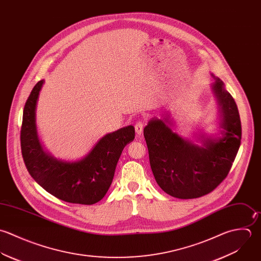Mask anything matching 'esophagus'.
<instances>
[{"label": "esophagus", "mask_w": 261, "mask_h": 261, "mask_svg": "<svg viewBox=\"0 0 261 261\" xmlns=\"http://www.w3.org/2000/svg\"><path fill=\"white\" fill-rule=\"evenodd\" d=\"M144 126H145V122L143 120H138L135 124V129H136V133L138 135H142L143 133V129H144Z\"/></svg>", "instance_id": "obj_1"}]
</instances>
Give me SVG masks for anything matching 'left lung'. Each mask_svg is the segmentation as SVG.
<instances>
[{
  "label": "left lung",
  "instance_id": "obj_1",
  "mask_svg": "<svg viewBox=\"0 0 261 261\" xmlns=\"http://www.w3.org/2000/svg\"><path fill=\"white\" fill-rule=\"evenodd\" d=\"M212 91L219 108L217 135L200 134L195 144L173 132L169 112L154 117L144 128L149 159L158 185L169 195L188 199L213 191L229 173L241 144V121L235 100L215 77Z\"/></svg>",
  "mask_w": 261,
  "mask_h": 261
}]
</instances>
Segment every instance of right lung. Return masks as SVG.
Listing matches in <instances>:
<instances>
[{
	"mask_svg": "<svg viewBox=\"0 0 261 261\" xmlns=\"http://www.w3.org/2000/svg\"><path fill=\"white\" fill-rule=\"evenodd\" d=\"M43 84L41 80L32 89L23 111L21 150L26 168L54 196L71 203H96L108 191L123 148L135 139V127L106 134L79 160L57 159L44 150L37 132L36 107Z\"/></svg>",
	"mask_w": 261,
	"mask_h": 261,
	"instance_id": "1",
	"label": "right lung"
}]
</instances>
